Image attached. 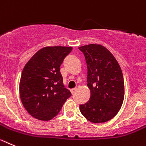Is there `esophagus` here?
Returning <instances> with one entry per match:
<instances>
[{
  "mask_svg": "<svg viewBox=\"0 0 146 146\" xmlns=\"http://www.w3.org/2000/svg\"><path fill=\"white\" fill-rule=\"evenodd\" d=\"M76 90H77V88H74V89H72L71 90H70V92H71L72 94H74V93L76 92Z\"/></svg>",
  "mask_w": 146,
  "mask_h": 146,
  "instance_id": "esophagus-1",
  "label": "esophagus"
}]
</instances>
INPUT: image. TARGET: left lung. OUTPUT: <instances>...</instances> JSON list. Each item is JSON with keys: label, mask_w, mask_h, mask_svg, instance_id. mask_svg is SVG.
Wrapping results in <instances>:
<instances>
[{"label": "left lung", "mask_w": 146, "mask_h": 146, "mask_svg": "<svg viewBox=\"0 0 146 146\" xmlns=\"http://www.w3.org/2000/svg\"><path fill=\"white\" fill-rule=\"evenodd\" d=\"M87 65V86L91 97L80 105L82 115L92 123H103L117 114L123 103V73L113 55L106 47L89 44L79 47Z\"/></svg>", "instance_id": "1"}]
</instances>
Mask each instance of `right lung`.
I'll return each instance as SVG.
<instances>
[{
  "mask_svg": "<svg viewBox=\"0 0 146 146\" xmlns=\"http://www.w3.org/2000/svg\"><path fill=\"white\" fill-rule=\"evenodd\" d=\"M72 49L68 46L44 47L25 66L19 93L25 108L33 117L51 120L71 96V92L65 87L60 67Z\"/></svg>",
  "mask_w": 146,
  "mask_h": 146,
  "instance_id": "1",
  "label": "right lung"
}]
</instances>
